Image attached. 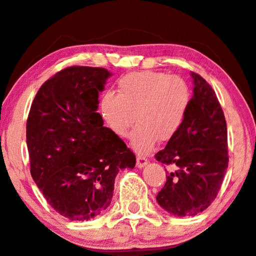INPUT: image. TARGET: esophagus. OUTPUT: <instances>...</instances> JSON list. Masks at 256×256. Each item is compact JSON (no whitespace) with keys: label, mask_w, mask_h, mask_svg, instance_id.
Masks as SVG:
<instances>
[{"label":"esophagus","mask_w":256,"mask_h":256,"mask_svg":"<svg viewBox=\"0 0 256 256\" xmlns=\"http://www.w3.org/2000/svg\"><path fill=\"white\" fill-rule=\"evenodd\" d=\"M146 164H148V158H144V156H142V155H138L137 156V167L143 168V167H146Z\"/></svg>","instance_id":"1"}]
</instances>
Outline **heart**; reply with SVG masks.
I'll return each mask as SVG.
<instances>
[{
  "label": "heart",
  "instance_id": "heart-1",
  "mask_svg": "<svg viewBox=\"0 0 256 256\" xmlns=\"http://www.w3.org/2000/svg\"><path fill=\"white\" fill-rule=\"evenodd\" d=\"M114 94L107 92L100 98V113L116 136L132 132L134 149L146 154L158 140L167 142L180 130L190 104V89L182 78L158 72H138L118 81Z\"/></svg>",
  "mask_w": 256,
  "mask_h": 256
}]
</instances>
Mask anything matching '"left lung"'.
Listing matches in <instances>:
<instances>
[{
  "label": "left lung",
  "instance_id": "obj_1",
  "mask_svg": "<svg viewBox=\"0 0 256 256\" xmlns=\"http://www.w3.org/2000/svg\"><path fill=\"white\" fill-rule=\"evenodd\" d=\"M193 78V96L178 134L155 155L164 164L176 166L156 200L174 216H196L216 199L228 156V131L217 95L198 74Z\"/></svg>",
  "mask_w": 256,
  "mask_h": 256
}]
</instances>
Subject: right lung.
<instances>
[{
  "instance_id": "add662e5",
  "label": "right lung",
  "mask_w": 256,
  "mask_h": 256,
  "mask_svg": "<svg viewBox=\"0 0 256 256\" xmlns=\"http://www.w3.org/2000/svg\"><path fill=\"white\" fill-rule=\"evenodd\" d=\"M110 75L104 68L60 70L40 87L30 110V175L51 208L70 220L106 210L118 172L136 166L134 154L96 112Z\"/></svg>"
}]
</instances>
